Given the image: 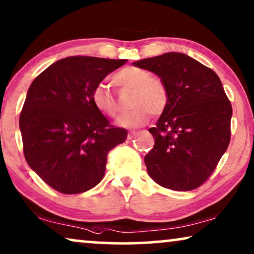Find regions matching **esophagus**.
I'll use <instances>...</instances> for the list:
<instances>
[{
  "label": "esophagus",
  "mask_w": 254,
  "mask_h": 254,
  "mask_svg": "<svg viewBox=\"0 0 254 254\" xmlns=\"http://www.w3.org/2000/svg\"><path fill=\"white\" fill-rule=\"evenodd\" d=\"M137 133H138L137 131H131L130 133L127 134V139H128V140H131V139H133V138L135 137V135H137Z\"/></svg>",
  "instance_id": "1"
}]
</instances>
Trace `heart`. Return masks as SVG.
I'll return each instance as SVG.
<instances>
[{
	"mask_svg": "<svg viewBox=\"0 0 254 254\" xmlns=\"http://www.w3.org/2000/svg\"><path fill=\"white\" fill-rule=\"evenodd\" d=\"M113 83L117 87L132 90L130 105L134 107L124 114L119 124L126 127H135L144 124L152 115H160L166 110L169 102V93L166 84L158 77H153L147 70L135 66H126L113 76ZM92 102L98 112L114 117L117 114L115 99L108 88L100 84L92 92Z\"/></svg>",
	"mask_w": 254,
	"mask_h": 254,
	"instance_id": "heart-1",
	"label": "heart"
}]
</instances>
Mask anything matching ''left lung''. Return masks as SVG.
Wrapping results in <instances>:
<instances>
[{
	"instance_id": "1",
	"label": "left lung",
	"mask_w": 254,
	"mask_h": 254,
	"mask_svg": "<svg viewBox=\"0 0 254 254\" xmlns=\"http://www.w3.org/2000/svg\"><path fill=\"white\" fill-rule=\"evenodd\" d=\"M133 65L155 73L169 102L155 127V144L145 156L148 175L159 185L190 191L207 181L227 151L233 115L220 78L182 53L144 59Z\"/></svg>"
}]
</instances>
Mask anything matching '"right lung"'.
<instances>
[{"instance_id": "right-lung-1", "label": "right lung", "mask_w": 254, "mask_h": 254, "mask_svg": "<svg viewBox=\"0 0 254 254\" xmlns=\"http://www.w3.org/2000/svg\"><path fill=\"white\" fill-rule=\"evenodd\" d=\"M127 60L65 57L39 74L19 117L26 162L54 190L76 194L105 176L107 154L127 137L92 102V92Z\"/></svg>"}]
</instances>
